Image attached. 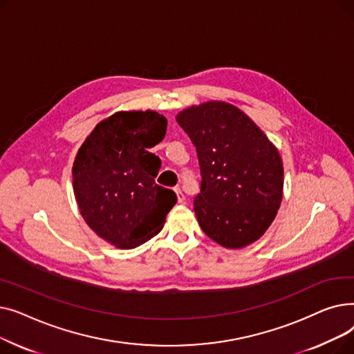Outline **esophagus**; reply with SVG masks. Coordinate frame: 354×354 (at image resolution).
Here are the masks:
<instances>
[{
	"instance_id": "34e87169",
	"label": "esophagus",
	"mask_w": 354,
	"mask_h": 354,
	"mask_svg": "<svg viewBox=\"0 0 354 354\" xmlns=\"http://www.w3.org/2000/svg\"><path fill=\"white\" fill-rule=\"evenodd\" d=\"M175 194H176V198H178V202L179 203H182L183 201H185V195L182 194V191H180V188H175Z\"/></svg>"
}]
</instances>
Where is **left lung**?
Listing matches in <instances>:
<instances>
[{"label": "left lung", "instance_id": "8db88e82", "mask_svg": "<svg viewBox=\"0 0 354 354\" xmlns=\"http://www.w3.org/2000/svg\"><path fill=\"white\" fill-rule=\"evenodd\" d=\"M176 122L199 159L201 192L194 201L199 227L225 248L251 245L266 234L283 201L278 149L243 110L227 102L183 109Z\"/></svg>", "mask_w": 354, "mask_h": 354}]
</instances>
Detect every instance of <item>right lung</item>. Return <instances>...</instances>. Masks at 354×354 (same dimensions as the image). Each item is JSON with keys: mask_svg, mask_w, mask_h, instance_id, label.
Segmentation results:
<instances>
[{"mask_svg": "<svg viewBox=\"0 0 354 354\" xmlns=\"http://www.w3.org/2000/svg\"><path fill=\"white\" fill-rule=\"evenodd\" d=\"M166 126L155 110L116 111L96 124L74 159L80 214L116 248H136L153 238L176 203L174 191L155 183L160 159L147 152L163 140Z\"/></svg>", "mask_w": 354, "mask_h": 354, "instance_id": "right-lung-1", "label": "right lung"}]
</instances>
